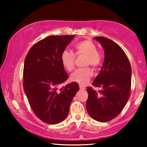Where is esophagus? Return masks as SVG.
<instances>
[{
  "label": "esophagus",
  "instance_id": "obj_1",
  "mask_svg": "<svg viewBox=\"0 0 147 147\" xmlns=\"http://www.w3.org/2000/svg\"><path fill=\"white\" fill-rule=\"evenodd\" d=\"M79 88H80L81 90H84V89L86 88L85 87L83 86H82V85H79Z\"/></svg>",
  "mask_w": 147,
  "mask_h": 147
}]
</instances>
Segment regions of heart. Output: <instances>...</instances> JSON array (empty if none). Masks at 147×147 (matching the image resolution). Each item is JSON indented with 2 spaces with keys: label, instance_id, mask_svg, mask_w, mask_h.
<instances>
[{
  "label": "heart",
  "instance_id": "obj_1",
  "mask_svg": "<svg viewBox=\"0 0 147 147\" xmlns=\"http://www.w3.org/2000/svg\"><path fill=\"white\" fill-rule=\"evenodd\" d=\"M75 49L77 55H84L87 56L86 65H92L93 68H97L101 65L102 61V57L99 52L96 45L90 40H83L77 42L75 45ZM61 62L63 68L67 71L70 72L75 68V56L70 50H63L61 54ZM92 75V70L90 68H82L75 70L70 76V80L73 82L86 85L90 80Z\"/></svg>",
  "mask_w": 147,
  "mask_h": 147
}]
</instances>
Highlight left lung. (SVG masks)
I'll list each match as a JSON object with an SVG mask.
<instances>
[{
  "mask_svg": "<svg viewBox=\"0 0 147 147\" xmlns=\"http://www.w3.org/2000/svg\"><path fill=\"white\" fill-rule=\"evenodd\" d=\"M102 45L104 61L92 85L88 87L86 109L92 118L100 122L112 120L122 112L129 100L131 67L125 52L115 42L103 36L94 37Z\"/></svg>",
  "mask_w": 147,
  "mask_h": 147,
  "instance_id": "8db88e82",
  "label": "left lung"
}]
</instances>
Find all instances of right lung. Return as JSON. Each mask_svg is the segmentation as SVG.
Masks as SVG:
<instances>
[{"label":"right lung","mask_w":147,"mask_h":147,"mask_svg":"<svg viewBox=\"0 0 147 147\" xmlns=\"http://www.w3.org/2000/svg\"><path fill=\"white\" fill-rule=\"evenodd\" d=\"M74 38L75 35L48 36L35 43L25 57L24 92L36 117L47 124H58L67 117L79 90L76 82L59 88L68 78L61 54Z\"/></svg>","instance_id":"obj_1"}]
</instances>
